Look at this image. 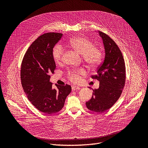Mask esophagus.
I'll return each mask as SVG.
<instances>
[{"label": "esophagus", "instance_id": "34e87169", "mask_svg": "<svg viewBox=\"0 0 148 148\" xmlns=\"http://www.w3.org/2000/svg\"><path fill=\"white\" fill-rule=\"evenodd\" d=\"M71 88H72V91H75V90H79L80 88L77 87V86H71Z\"/></svg>", "mask_w": 148, "mask_h": 148}]
</instances>
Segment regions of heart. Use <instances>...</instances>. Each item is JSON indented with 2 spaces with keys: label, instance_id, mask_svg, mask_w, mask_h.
<instances>
[{
  "label": "heart",
  "instance_id": "heart-1",
  "mask_svg": "<svg viewBox=\"0 0 148 148\" xmlns=\"http://www.w3.org/2000/svg\"><path fill=\"white\" fill-rule=\"evenodd\" d=\"M68 46L82 54V58L88 66L92 68L97 67L101 62L102 52L100 49L94 46V43L90 40L81 36L72 38L69 42ZM64 50L62 46H56L52 53V56L54 62L57 64H60L62 61ZM85 74V70L83 69L77 70H70L67 71L68 78L73 82H78L80 80V75Z\"/></svg>",
  "mask_w": 148,
  "mask_h": 148
}]
</instances>
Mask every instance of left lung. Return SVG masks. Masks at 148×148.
Listing matches in <instances>:
<instances>
[{
    "label": "left lung",
    "instance_id": "obj_1",
    "mask_svg": "<svg viewBox=\"0 0 148 148\" xmlns=\"http://www.w3.org/2000/svg\"><path fill=\"white\" fill-rule=\"evenodd\" d=\"M103 40L105 56L91 76L99 81L98 89L92 90V96L86 106L91 111L102 113L111 108L119 98L125 84L126 70L122 54L115 42L107 34L99 31Z\"/></svg>",
    "mask_w": 148,
    "mask_h": 148
}]
</instances>
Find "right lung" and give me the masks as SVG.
Instances as JSON below:
<instances>
[{
	"instance_id": "add662e5",
	"label": "right lung",
	"mask_w": 148,
	"mask_h": 148,
	"mask_svg": "<svg viewBox=\"0 0 148 148\" xmlns=\"http://www.w3.org/2000/svg\"><path fill=\"white\" fill-rule=\"evenodd\" d=\"M62 33H47L38 37L27 49L21 65L20 78L22 87L28 99L40 111L52 114L64 107L71 87H52L51 73L56 69L52 53L61 39Z\"/></svg>"
}]
</instances>
